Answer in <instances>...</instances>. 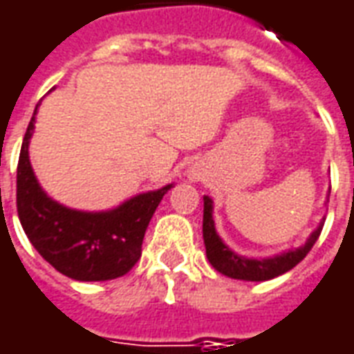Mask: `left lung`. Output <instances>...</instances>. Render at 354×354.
I'll return each instance as SVG.
<instances>
[{
    "label": "left lung",
    "instance_id": "1",
    "mask_svg": "<svg viewBox=\"0 0 354 354\" xmlns=\"http://www.w3.org/2000/svg\"><path fill=\"white\" fill-rule=\"evenodd\" d=\"M330 201V195L326 197V203ZM324 220L316 226V230L308 236L305 245L297 247V249H289L280 254L274 257H266V259H249L243 254H237L232 251L222 237L216 234L214 228V220H212V199L211 197H203V239H205V249H207V259L209 263L214 266V270L220 274L234 278V280H245V281H266L281 276L293 266H297L306 253L313 249L316 239L322 232Z\"/></svg>",
    "mask_w": 354,
    "mask_h": 354
}]
</instances>
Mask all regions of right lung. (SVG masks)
<instances>
[{
  "label": "right lung",
  "mask_w": 354,
  "mask_h": 354,
  "mask_svg": "<svg viewBox=\"0 0 354 354\" xmlns=\"http://www.w3.org/2000/svg\"><path fill=\"white\" fill-rule=\"evenodd\" d=\"M36 113L22 140L17 167V212L34 249L55 270L78 281L115 280L132 270L140 257L145 230L160 199L174 184L145 192L111 211L68 209L39 185L28 157Z\"/></svg>",
  "instance_id": "right-lung-1"
}]
</instances>
